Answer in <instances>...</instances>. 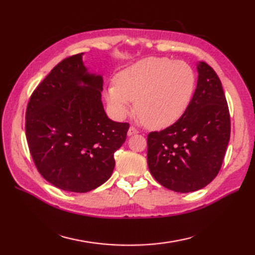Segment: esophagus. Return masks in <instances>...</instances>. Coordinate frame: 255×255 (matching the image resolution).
<instances>
[{"mask_svg":"<svg viewBox=\"0 0 255 255\" xmlns=\"http://www.w3.org/2000/svg\"><path fill=\"white\" fill-rule=\"evenodd\" d=\"M138 132H139V131L137 130V129L134 128L133 126H131L130 128L128 129V132H127V133H128V136H133V134H137Z\"/></svg>","mask_w":255,"mask_h":255,"instance_id":"esophagus-1","label":"esophagus"}]
</instances>
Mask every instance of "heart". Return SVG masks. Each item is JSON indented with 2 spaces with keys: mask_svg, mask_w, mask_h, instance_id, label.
<instances>
[{
  "mask_svg": "<svg viewBox=\"0 0 255 255\" xmlns=\"http://www.w3.org/2000/svg\"><path fill=\"white\" fill-rule=\"evenodd\" d=\"M115 82L105 92L114 115H127L134 101V111L145 126L162 129L185 112L194 94L196 75L184 61L149 57L123 69Z\"/></svg>",
  "mask_w": 255,
  "mask_h": 255,
  "instance_id": "1",
  "label": "heart"
}]
</instances>
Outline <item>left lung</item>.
<instances>
[{
    "label": "left lung",
    "instance_id": "left-lung-1",
    "mask_svg": "<svg viewBox=\"0 0 255 255\" xmlns=\"http://www.w3.org/2000/svg\"><path fill=\"white\" fill-rule=\"evenodd\" d=\"M192 101L176 123L148 134V166L162 186L195 192L217 176L230 139V115L214 69L197 62Z\"/></svg>",
    "mask_w": 255,
    "mask_h": 255
}]
</instances>
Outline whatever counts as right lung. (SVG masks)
<instances>
[{
  "label": "right lung",
  "mask_w": 255,
  "mask_h": 255,
  "mask_svg": "<svg viewBox=\"0 0 255 255\" xmlns=\"http://www.w3.org/2000/svg\"><path fill=\"white\" fill-rule=\"evenodd\" d=\"M82 56L58 63L32 92L25 126L38 172L53 186L74 193L90 192L111 177L114 153L129 129L128 123L107 117L103 77L88 71Z\"/></svg>",
  "instance_id": "obj_1"
}]
</instances>
